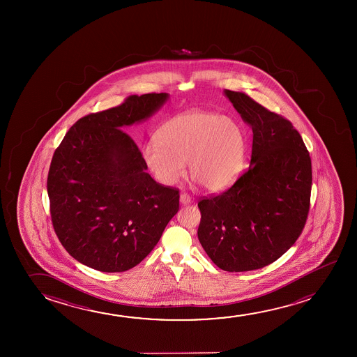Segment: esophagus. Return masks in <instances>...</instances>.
Instances as JSON below:
<instances>
[{"label":"esophagus","mask_w":357,"mask_h":357,"mask_svg":"<svg viewBox=\"0 0 357 357\" xmlns=\"http://www.w3.org/2000/svg\"><path fill=\"white\" fill-rule=\"evenodd\" d=\"M179 200H181V205H188L191 202V197L186 192H181Z\"/></svg>","instance_id":"1"}]
</instances>
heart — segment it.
Here are the masks:
<instances>
[{
	"instance_id": "b5f03b06",
	"label": "heart",
	"mask_w": 357,
	"mask_h": 357,
	"mask_svg": "<svg viewBox=\"0 0 357 357\" xmlns=\"http://www.w3.org/2000/svg\"><path fill=\"white\" fill-rule=\"evenodd\" d=\"M246 137L239 123L220 113L189 111L172 118L157 132V140L142 147V158L157 181L173 185L185 173L206 190L220 191L239 176Z\"/></svg>"
}]
</instances>
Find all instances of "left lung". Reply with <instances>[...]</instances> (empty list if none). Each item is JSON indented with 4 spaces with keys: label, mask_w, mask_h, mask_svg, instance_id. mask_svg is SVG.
Segmentation results:
<instances>
[{
    "label": "left lung",
    "mask_w": 357,
    "mask_h": 357,
    "mask_svg": "<svg viewBox=\"0 0 357 357\" xmlns=\"http://www.w3.org/2000/svg\"><path fill=\"white\" fill-rule=\"evenodd\" d=\"M225 93L252 129L251 162L227 190L199 201L197 236L217 267L246 272L273 264L303 233L312 166L290 121L245 93Z\"/></svg>",
    "instance_id": "left-lung-1"
}]
</instances>
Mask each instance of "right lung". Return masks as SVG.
Returning a JSON list of instances; mask_svg holds the SVG:
<instances>
[{
	"instance_id": "1",
	"label": "right lung",
	"mask_w": 357,
	"mask_h": 357,
	"mask_svg": "<svg viewBox=\"0 0 357 357\" xmlns=\"http://www.w3.org/2000/svg\"><path fill=\"white\" fill-rule=\"evenodd\" d=\"M168 93L128 96L74 123L56 149L47 194L54 233L68 254L100 272H124L151 252L179 210V189L147 173L123 127L142 122Z\"/></svg>"
}]
</instances>
